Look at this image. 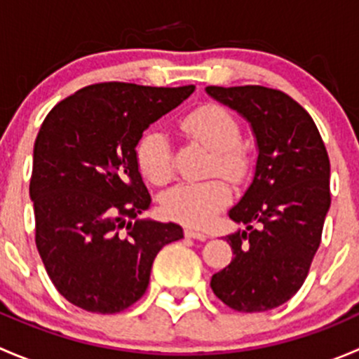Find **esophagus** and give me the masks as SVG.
I'll return each instance as SVG.
<instances>
[{
    "label": "esophagus",
    "mask_w": 359,
    "mask_h": 359,
    "mask_svg": "<svg viewBox=\"0 0 359 359\" xmlns=\"http://www.w3.org/2000/svg\"><path fill=\"white\" fill-rule=\"evenodd\" d=\"M184 234H186L187 238H193V240H200V241L208 240V234L200 233V231H194V229H186L184 231Z\"/></svg>",
    "instance_id": "esophagus-1"
}]
</instances>
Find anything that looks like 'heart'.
Here are the masks:
<instances>
[{
    "label": "heart",
    "instance_id": "b5f03b06",
    "mask_svg": "<svg viewBox=\"0 0 359 359\" xmlns=\"http://www.w3.org/2000/svg\"><path fill=\"white\" fill-rule=\"evenodd\" d=\"M184 135L213 151L210 172L231 182H243L252 168L247 147L240 142L241 128L233 114L219 104L206 102L180 119ZM135 161L140 173L154 186L172 180L173 159L168 139L159 132H147L135 146ZM231 201V189L222 179L186 182L163 196L161 208L168 219L191 227H206Z\"/></svg>",
    "mask_w": 359,
    "mask_h": 359
}]
</instances>
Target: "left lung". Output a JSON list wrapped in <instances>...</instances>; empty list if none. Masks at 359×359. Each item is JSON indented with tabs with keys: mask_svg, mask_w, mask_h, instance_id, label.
Listing matches in <instances>:
<instances>
[{
	"mask_svg": "<svg viewBox=\"0 0 359 359\" xmlns=\"http://www.w3.org/2000/svg\"><path fill=\"white\" fill-rule=\"evenodd\" d=\"M206 92L252 123L259 146L252 186L229 210L247 231L226 238L234 257L210 287L231 309L264 313L290 300L309 274L332 201L330 159L309 112L281 90Z\"/></svg>",
	"mask_w": 359,
	"mask_h": 359,
	"instance_id": "1",
	"label": "left lung"
}]
</instances>
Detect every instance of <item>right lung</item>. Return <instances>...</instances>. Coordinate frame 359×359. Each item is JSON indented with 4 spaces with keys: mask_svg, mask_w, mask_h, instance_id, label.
Returning a JSON list of instances; mask_svg holds the SVG:
<instances>
[{
    "mask_svg": "<svg viewBox=\"0 0 359 359\" xmlns=\"http://www.w3.org/2000/svg\"><path fill=\"white\" fill-rule=\"evenodd\" d=\"M193 92L194 85L95 83L46 114L29 182L34 240L52 283L74 306L97 314L128 309L146 293L159 250L184 236L173 222H131L151 208L135 146Z\"/></svg>",
    "mask_w": 359,
    "mask_h": 359,
    "instance_id": "obj_1",
    "label": "right lung"
}]
</instances>
